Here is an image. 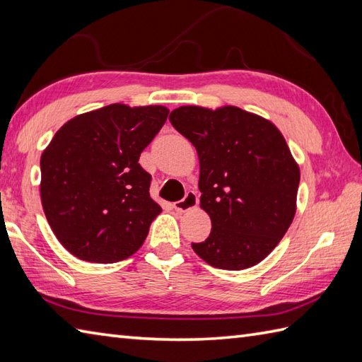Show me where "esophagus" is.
Instances as JSON below:
<instances>
[{"label":"esophagus","mask_w":362,"mask_h":362,"mask_svg":"<svg viewBox=\"0 0 362 362\" xmlns=\"http://www.w3.org/2000/svg\"><path fill=\"white\" fill-rule=\"evenodd\" d=\"M199 204V196L196 191H188L187 196L182 199V201L174 202V210L177 211H188L191 209H194Z\"/></svg>","instance_id":"34e87169"}]
</instances>
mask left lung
Here are the masks:
<instances>
[{"label":"left lung","instance_id":"left-lung-1","mask_svg":"<svg viewBox=\"0 0 362 362\" xmlns=\"http://www.w3.org/2000/svg\"><path fill=\"white\" fill-rule=\"evenodd\" d=\"M199 156L201 209L210 236L191 247L213 267L258 264L288 232L296 214L300 169L271 121L224 105H182L169 115Z\"/></svg>","mask_w":362,"mask_h":362}]
</instances>
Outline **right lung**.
<instances>
[{"instance_id":"add662e5","label":"right lung","mask_w":362,"mask_h":362,"mask_svg":"<svg viewBox=\"0 0 362 362\" xmlns=\"http://www.w3.org/2000/svg\"><path fill=\"white\" fill-rule=\"evenodd\" d=\"M168 113L163 105L110 104L78 115L52 136L40 158L42 205L74 257L117 263L143 245L161 206L138 160Z\"/></svg>"}]
</instances>
